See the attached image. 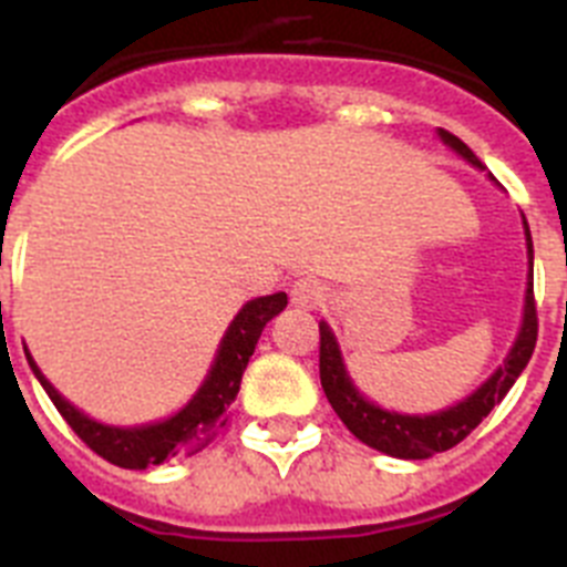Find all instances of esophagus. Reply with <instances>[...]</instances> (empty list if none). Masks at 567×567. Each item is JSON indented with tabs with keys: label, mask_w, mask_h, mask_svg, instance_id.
<instances>
[{
	"label": "esophagus",
	"mask_w": 567,
	"mask_h": 567,
	"mask_svg": "<svg viewBox=\"0 0 567 567\" xmlns=\"http://www.w3.org/2000/svg\"><path fill=\"white\" fill-rule=\"evenodd\" d=\"M324 293H328L324 285L313 277H302L290 285V302L297 305V308H302V311H313V308H319V305L324 302Z\"/></svg>",
	"instance_id": "1"
}]
</instances>
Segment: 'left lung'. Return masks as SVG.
<instances>
[{"label":"left lung","instance_id":"1","mask_svg":"<svg viewBox=\"0 0 567 567\" xmlns=\"http://www.w3.org/2000/svg\"><path fill=\"white\" fill-rule=\"evenodd\" d=\"M440 136L445 145H451L462 159L471 165L482 167L480 156L460 140V136L447 134L440 127ZM525 236H528V254L534 265V243H530V230L525 223ZM536 333H539V319H536V299L534 282H528V297H525V319H522V331L511 348L505 365L494 373L476 393H471L465 402L447 408V411L431 413V416H405V413H391L371 402L351 385V379L344 373L342 357H339L337 339L328 331V324L319 322V379H322V391L337 411L344 427L357 436L359 442L377 447L388 456H400V460H427L433 454L451 451L460 445L467 433L474 431L494 405H499L502 396L511 391L525 365H528L530 353L536 348Z\"/></svg>","mask_w":567,"mask_h":567}]
</instances>
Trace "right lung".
<instances>
[{
  "label": "right lung",
  "mask_w": 567,
  "mask_h": 567,
  "mask_svg": "<svg viewBox=\"0 0 567 567\" xmlns=\"http://www.w3.org/2000/svg\"><path fill=\"white\" fill-rule=\"evenodd\" d=\"M285 305H288V297L282 290L274 297L250 299L230 322L228 333L219 344V353H216L214 368H210L199 393L176 416L156 422V425L111 427L87 420L85 413H79L71 402L59 396L56 388L42 377L31 353H28V362H31L33 373L48 391L56 411L62 413V420L73 427V433L91 447L93 454H100L111 465L142 471L147 465H159L167 456L196 454L214 440L216 431L228 422V411L234 405L236 393H239V382H243V373L248 368V359L254 357L256 342L262 337V328L279 311H285Z\"/></svg>",
  "instance_id": "obj_1"
}]
</instances>
